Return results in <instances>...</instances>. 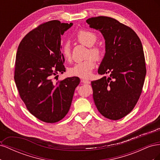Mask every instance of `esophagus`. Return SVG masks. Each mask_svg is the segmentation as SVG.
<instances>
[{
  "label": "esophagus",
  "instance_id": "34e87169",
  "mask_svg": "<svg viewBox=\"0 0 160 160\" xmlns=\"http://www.w3.org/2000/svg\"><path fill=\"white\" fill-rule=\"evenodd\" d=\"M81 82H82V83H85V84H90V83H91L90 81L86 80V79H82V80H81Z\"/></svg>",
  "mask_w": 160,
  "mask_h": 160
}]
</instances>
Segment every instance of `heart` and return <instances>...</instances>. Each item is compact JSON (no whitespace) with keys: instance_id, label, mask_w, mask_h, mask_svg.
<instances>
[{"instance_id":"b5f03b06","label":"heart","mask_w":160,"mask_h":160,"mask_svg":"<svg viewBox=\"0 0 160 160\" xmlns=\"http://www.w3.org/2000/svg\"><path fill=\"white\" fill-rule=\"evenodd\" d=\"M76 39L81 44H83L87 47H89V56L91 55L95 59L99 61L102 57V52L99 47H92L98 39L96 34L93 32L87 30H81L78 32L75 37ZM61 52L64 59L69 61L71 58V48L68 43H65L62 47ZM95 61L93 58L76 62L72 67L69 69V74L80 77V78L87 79L91 76V72L95 67Z\"/></svg>"}]
</instances>
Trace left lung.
<instances>
[{
	"label": "left lung",
	"mask_w": 160,
	"mask_h": 160,
	"mask_svg": "<svg viewBox=\"0 0 160 160\" xmlns=\"http://www.w3.org/2000/svg\"><path fill=\"white\" fill-rule=\"evenodd\" d=\"M105 40V54L98 69L107 77L91 81L95 104L105 118L118 120L133 110L146 75L142 42L135 31L115 18L100 16L86 21Z\"/></svg>",
	"instance_id": "left-lung-1"
}]
</instances>
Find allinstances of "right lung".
Masks as SVG:
<instances>
[{
  "label": "right lung",
  "mask_w": 160,
  "mask_h": 160,
  "mask_svg": "<svg viewBox=\"0 0 160 160\" xmlns=\"http://www.w3.org/2000/svg\"><path fill=\"white\" fill-rule=\"evenodd\" d=\"M72 25L57 20L42 23L27 34L17 49L14 79L19 95L29 112L46 123L65 118L80 83L77 77L52 79L65 71L61 36Z\"/></svg>",
  "instance_id": "add662e5"
}]
</instances>
